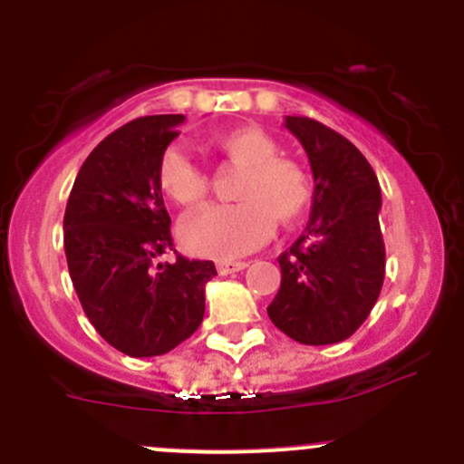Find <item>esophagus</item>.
Masks as SVG:
<instances>
[{
  "mask_svg": "<svg viewBox=\"0 0 464 464\" xmlns=\"http://www.w3.org/2000/svg\"><path fill=\"white\" fill-rule=\"evenodd\" d=\"M246 266V262H218V271L222 276L236 274V271H242Z\"/></svg>",
  "mask_w": 464,
  "mask_h": 464,
  "instance_id": "1",
  "label": "esophagus"
}]
</instances>
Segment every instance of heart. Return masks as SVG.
Returning a JSON list of instances; mask_svg holds the SVG:
<instances>
[{
    "label": "heart",
    "instance_id": "1",
    "mask_svg": "<svg viewBox=\"0 0 464 464\" xmlns=\"http://www.w3.org/2000/svg\"><path fill=\"white\" fill-rule=\"evenodd\" d=\"M213 145L245 168L236 186L237 204L210 206L181 227V240L193 254L231 260L258 249L274 224L292 227L307 213L312 184L301 166L276 157L274 139L256 125L227 128ZM159 188L172 202L195 208L208 193V177L184 150L168 148L159 161Z\"/></svg>",
    "mask_w": 464,
    "mask_h": 464
}]
</instances>
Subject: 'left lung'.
<instances>
[{
	"label": "left lung",
	"instance_id": "obj_1",
	"mask_svg": "<svg viewBox=\"0 0 464 464\" xmlns=\"http://www.w3.org/2000/svg\"><path fill=\"white\" fill-rule=\"evenodd\" d=\"M314 177L305 233L280 254L271 323L305 345L339 343L359 330L383 285L382 190L368 159L339 132L307 116H285Z\"/></svg>",
	"mask_w": 464,
	"mask_h": 464
}]
</instances>
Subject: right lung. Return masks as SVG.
I'll list each match as a JSON object with an SVG mask.
<instances>
[{
  "mask_svg": "<svg viewBox=\"0 0 464 464\" xmlns=\"http://www.w3.org/2000/svg\"><path fill=\"white\" fill-rule=\"evenodd\" d=\"M184 114L130 121L82 163L67 210L69 276L98 334L130 357H157L188 339L204 319L210 260H154L172 251L159 161Z\"/></svg>",
  "mask_w": 464,
  "mask_h": 464,
  "instance_id": "obj_1",
  "label": "right lung"
}]
</instances>
